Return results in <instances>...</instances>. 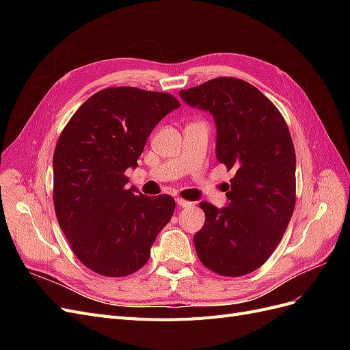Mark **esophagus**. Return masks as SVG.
Masks as SVG:
<instances>
[{
    "label": "esophagus",
    "mask_w": 350,
    "mask_h": 350,
    "mask_svg": "<svg viewBox=\"0 0 350 350\" xmlns=\"http://www.w3.org/2000/svg\"><path fill=\"white\" fill-rule=\"evenodd\" d=\"M176 204H178L179 207H191V206H193L191 201H187V200H184V198H176Z\"/></svg>",
    "instance_id": "esophagus-1"
}]
</instances>
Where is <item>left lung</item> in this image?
I'll use <instances>...</instances> for the list:
<instances>
[{"instance_id": "obj_1", "label": "left lung", "mask_w": 350, "mask_h": 350, "mask_svg": "<svg viewBox=\"0 0 350 350\" xmlns=\"http://www.w3.org/2000/svg\"><path fill=\"white\" fill-rule=\"evenodd\" d=\"M216 122V157L230 179L224 208L203 201L204 226L194 235L200 261L239 278L261 267L279 245L296 200V156L284 118L252 84L217 77L179 92Z\"/></svg>"}]
</instances>
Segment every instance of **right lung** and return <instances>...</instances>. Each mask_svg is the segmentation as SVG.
<instances>
[{
	"instance_id": "add662e5",
	"label": "right lung",
	"mask_w": 350,
	"mask_h": 350,
	"mask_svg": "<svg viewBox=\"0 0 350 350\" xmlns=\"http://www.w3.org/2000/svg\"><path fill=\"white\" fill-rule=\"evenodd\" d=\"M181 107L163 92L108 88L71 116L54 152V207L76 257L92 271L122 278L149 261L171 220L175 200L126 188L147 139L165 115Z\"/></svg>"
}]
</instances>
